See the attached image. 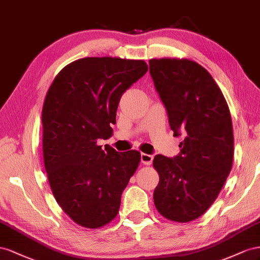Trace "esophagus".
<instances>
[{"instance_id": "34e87169", "label": "esophagus", "mask_w": 260, "mask_h": 260, "mask_svg": "<svg viewBox=\"0 0 260 260\" xmlns=\"http://www.w3.org/2000/svg\"><path fill=\"white\" fill-rule=\"evenodd\" d=\"M140 159H142V162L145 166H150L153 160V155L151 154H147V153H142L140 155Z\"/></svg>"}]
</instances>
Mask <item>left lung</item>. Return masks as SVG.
<instances>
[{"mask_svg":"<svg viewBox=\"0 0 260 260\" xmlns=\"http://www.w3.org/2000/svg\"><path fill=\"white\" fill-rule=\"evenodd\" d=\"M149 72L165 105L173 136H182L174 158L157 154L155 208L175 222L208 210L232 169L234 137L224 95L210 74L187 58H151Z\"/></svg>","mask_w":260,"mask_h":260,"instance_id":"1","label":"left lung"}]
</instances>
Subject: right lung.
<instances>
[{
	"label": "right lung",
	"mask_w": 260,
	"mask_h": 260,
	"mask_svg": "<svg viewBox=\"0 0 260 260\" xmlns=\"http://www.w3.org/2000/svg\"><path fill=\"white\" fill-rule=\"evenodd\" d=\"M148 71L143 60L85 57L66 65L42 108V150L50 187L75 222L98 229L112 221L140 152H117L99 139L113 134L122 94Z\"/></svg>",
	"instance_id": "add662e5"
}]
</instances>
